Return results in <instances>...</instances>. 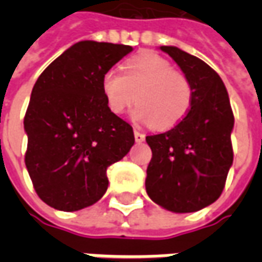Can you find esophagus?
Listing matches in <instances>:
<instances>
[{"mask_svg":"<svg viewBox=\"0 0 262 262\" xmlns=\"http://www.w3.org/2000/svg\"><path fill=\"white\" fill-rule=\"evenodd\" d=\"M144 139H146V136H144L143 133H140V132L135 130V140H136L137 143L144 142Z\"/></svg>","mask_w":262,"mask_h":262,"instance_id":"1","label":"esophagus"}]
</instances>
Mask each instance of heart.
Returning a JSON list of instances; mask_svg holds the SVG:
<instances>
[{
    "label": "heart",
    "mask_w": 262,
    "mask_h": 262,
    "mask_svg": "<svg viewBox=\"0 0 262 262\" xmlns=\"http://www.w3.org/2000/svg\"><path fill=\"white\" fill-rule=\"evenodd\" d=\"M102 92L116 115L136 101L135 119L148 122L154 129H168L184 119L193 98L187 75L174 70L167 59L151 53L127 60L123 74L108 70L102 77Z\"/></svg>",
    "instance_id": "b5f03b06"
}]
</instances>
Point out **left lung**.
I'll list each match as a JSON object with an SVG mask.
<instances>
[{
  "label": "left lung",
  "mask_w": 262,
  "mask_h": 262,
  "mask_svg": "<svg viewBox=\"0 0 262 262\" xmlns=\"http://www.w3.org/2000/svg\"><path fill=\"white\" fill-rule=\"evenodd\" d=\"M192 85L185 118L172 129L146 136L151 148L146 191L151 201L177 213L196 212L223 192L233 164L234 116L219 74L203 60L174 46H161Z\"/></svg>",
  "instance_id": "obj_1"
}]
</instances>
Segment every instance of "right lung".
I'll list each match as a JSON object with an SVG mask.
<instances>
[{
  "label": "right lung",
  "instance_id": "right-lung-1",
  "mask_svg": "<svg viewBox=\"0 0 262 262\" xmlns=\"http://www.w3.org/2000/svg\"><path fill=\"white\" fill-rule=\"evenodd\" d=\"M130 52L126 45L82 40L35 82L24 119L25 164L49 206L74 212L99 201L108 167L135 144L133 127L109 109L102 92L103 74Z\"/></svg>",
  "mask_w": 262,
  "mask_h": 262
}]
</instances>
